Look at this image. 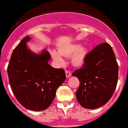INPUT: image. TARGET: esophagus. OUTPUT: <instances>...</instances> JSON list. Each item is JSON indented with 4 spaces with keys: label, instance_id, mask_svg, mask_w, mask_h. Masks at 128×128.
Instances as JSON below:
<instances>
[{
    "label": "esophagus",
    "instance_id": "34e87169",
    "mask_svg": "<svg viewBox=\"0 0 128 128\" xmlns=\"http://www.w3.org/2000/svg\"><path fill=\"white\" fill-rule=\"evenodd\" d=\"M65 74H66V78H69L70 77L72 76V73L71 72H70L69 70H66L65 71Z\"/></svg>",
    "mask_w": 128,
    "mask_h": 128
}]
</instances>
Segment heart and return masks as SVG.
Listing matches in <instances>:
<instances>
[{"label": "heart", "instance_id": "1", "mask_svg": "<svg viewBox=\"0 0 128 128\" xmlns=\"http://www.w3.org/2000/svg\"><path fill=\"white\" fill-rule=\"evenodd\" d=\"M50 53L52 58L60 65H63L65 62L62 56H71L72 64L75 66H81L85 63L88 50L85 47H81L80 44H72L62 46L59 48L58 52L52 50Z\"/></svg>", "mask_w": 128, "mask_h": 128}]
</instances>
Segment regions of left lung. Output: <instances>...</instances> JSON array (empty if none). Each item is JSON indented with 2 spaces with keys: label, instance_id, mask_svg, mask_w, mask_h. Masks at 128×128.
Returning <instances> with one entry per match:
<instances>
[{
  "label": "left lung",
  "instance_id": "left-lung-1",
  "mask_svg": "<svg viewBox=\"0 0 128 128\" xmlns=\"http://www.w3.org/2000/svg\"><path fill=\"white\" fill-rule=\"evenodd\" d=\"M118 66L112 48L103 43L88 54L84 65L72 74L80 80L76 93L81 106L95 109L111 99L117 86Z\"/></svg>",
  "mask_w": 128,
  "mask_h": 128
}]
</instances>
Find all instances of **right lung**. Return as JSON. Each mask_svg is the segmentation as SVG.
Masks as SVG:
<instances>
[{
  "instance_id": "right-lung-1",
  "label": "right lung",
  "mask_w": 128,
  "mask_h": 128,
  "mask_svg": "<svg viewBox=\"0 0 128 128\" xmlns=\"http://www.w3.org/2000/svg\"><path fill=\"white\" fill-rule=\"evenodd\" d=\"M30 40L27 36L14 49L8 74L18 101L26 109L42 111L51 104L66 76L63 69L54 68L48 64L50 55L46 49L39 53L30 50L27 45Z\"/></svg>"
}]
</instances>
